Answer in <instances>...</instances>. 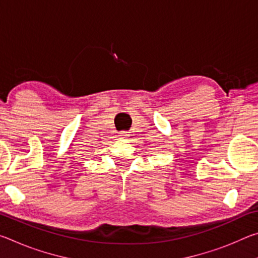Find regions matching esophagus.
<instances>
[{"label": "esophagus", "mask_w": 258, "mask_h": 258, "mask_svg": "<svg viewBox=\"0 0 258 258\" xmlns=\"http://www.w3.org/2000/svg\"><path fill=\"white\" fill-rule=\"evenodd\" d=\"M127 133H128V132H120V135H119V137L126 139V138L128 137V134H127Z\"/></svg>", "instance_id": "1"}]
</instances>
